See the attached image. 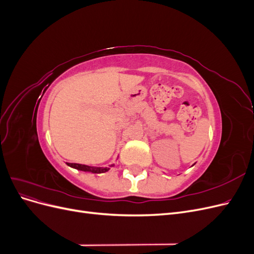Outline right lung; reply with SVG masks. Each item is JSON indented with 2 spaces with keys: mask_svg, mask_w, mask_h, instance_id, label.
<instances>
[{
  "mask_svg": "<svg viewBox=\"0 0 254 254\" xmlns=\"http://www.w3.org/2000/svg\"><path fill=\"white\" fill-rule=\"evenodd\" d=\"M118 160V158H117ZM68 166L75 168V170H78L81 172H88L92 174H102L106 173L110 170V167L114 166V164H110L109 166L106 167H96V166H89V165H84V164H78V163H66Z\"/></svg>",
  "mask_w": 254,
  "mask_h": 254,
  "instance_id": "1",
  "label": "right lung"
}]
</instances>
